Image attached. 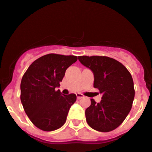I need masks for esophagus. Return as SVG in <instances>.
Listing matches in <instances>:
<instances>
[{
  "mask_svg": "<svg viewBox=\"0 0 152 152\" xmlns=\"http://www.w3.org/2000/svg\"><path fill=\"white\" fill-rule=\"evenodd\" d=\"M76 96H77L78 99H81V98L84 97V95H83L82 94H80V93H77V94H76Z\"/></svg>",
  "mask_w": 152,
  "mask_h": 152,
  "instance_id": "obj_1",
  "label": "esophagus"
}]
</instances>
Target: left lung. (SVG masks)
<instances>
[{
	"label": "left lung",
	"mask_w": 152,
	"mask_h": 152,
	"mask_svg": "<svg viewBox=\"0 0 152 152\" xmlns=\"http://www.w3.org/2000/svg\"><path fill=\"white\" fill-rule=\"evenodd\" d=\"M78 58L94 73V87L102 94L100 102L91 99V105L85 111L86 122L100 132L113 131L132 107L135 96L132 76L122 63L113 58L86 56Z\"/></svg>",
	"instance_id": "8db88e82"
}]
</instances>
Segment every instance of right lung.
<instances>
[{
	"instance_id": "obj_1",
	"label": "right lung",
	"mask_w": 152,
	"mask_h": 152,
	"mask_svg": "<svg viewBox=\"0 0 152 152\" xmlns=\"http://www.w3.org/2000/svg\"><path fill=\"white\" fill-rule=\"evenodd\" d=\"M77 56L48 54L31 63L21 81V104L31 123L45 131L57 130L66 121L76 95H62L60 82Z\"/></svg>"
}]
</instances>
